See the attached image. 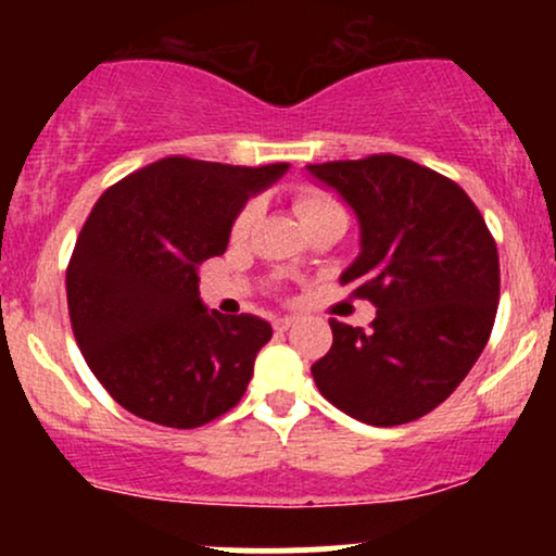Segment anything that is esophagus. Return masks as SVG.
Here are the masks:
<instances>
[{
    "instance_id": "obj_1",
    "label": "esophagus",
    "mask_w": 556,
    "mask_h": 556,
    "mask_svg": "<svg viewBox=\"0 0 556 556\" xmlns=\"http://www.w3.org/2000/svg\"><path fill=\"white\" fill-rule=\"evenodd\" d=\"M292 324H295V316H279V318H274V329L277 331H287L292 327Z\"/></svg>"
}]
</instances>
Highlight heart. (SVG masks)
Wrapping results in <instances>:
<instances>
[{
  "label": "heart",
  "mask_w": 556,
  "mask_h": 556,
  "mask_svg": "<svg viewBox=\"0 0 556 556\" xmlns=\"http://www.w3.org/2000/svg\"><path fill=\"white\" fill-rule=\"evenodd\" d=\"M295 212L303 225L305 222L316 219V216H324V214H344L340 201H337L334 195H329L327 190H318V188L298 190ZM256 214L258 212L253 203H248V206L240 208L238 216H235V222H232V229H229L232 240H245L248 235H251L253 225H256Z\"/></svg>",
  "instance_id": "obj_1"
}]
</instances>
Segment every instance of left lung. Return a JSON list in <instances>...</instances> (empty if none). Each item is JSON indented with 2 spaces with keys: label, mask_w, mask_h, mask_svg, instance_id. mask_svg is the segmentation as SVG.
Instances as JSON below:
<instances>
[{
  "label": "left lung",
  "mask_w": 556,
  "mask_h": 556,
  "mask_svg": "<svg viewBox=\"0 0 556 556\" xmlns=\"http://www.w3.org/2000/svg\"><path fill=\"white\" fill-rule=\"evenodd\" d=\"M355 212L361 253L340 282L376 305L371 329L331 318L318 392L368 426H400L455 392L486 348L500 256L457 182L394 154L305 167Z\"/></svg>",
  "instance_id": "left-lung-1"
}]
</instances>
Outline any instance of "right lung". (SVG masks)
Wrapping results in <instances>:
<instances>
[{
	"instance_id": "obj_1",
	"label": "right lung",
	"mask_w": 556,
	"mask_h": 556,
	"mask_svg": "<svg viewBox=\"0 0 556 556\" xmlns=\"http://www.w3.org/2000/svg\"><path fill=\"white\" fill-rule=\"evenodd\" d=\"M287 169L167 156L96 201L67 266L70 321L88 368L132 416L195 429L245 394L271 324L208 311L198 269Z\"/></svg>"
}]
</instances>
